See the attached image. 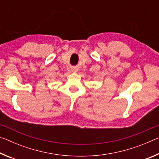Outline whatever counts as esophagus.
<instances>
[{
  "label": "esophagus",
  "instance_id": "34e87169",
  "mask_svg": "<svg viewBox=\"0 0 159 159\" xmlns=\"http://www.w3.org/2000/svg\"><path fill=\"white\" fill-rule=\"evenodd\" d=\"M73 71H75V70H73Z\"/></svg>",
  "mask_w": 159,
  "mask_h": 159
}]
</instances>
